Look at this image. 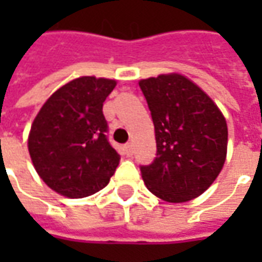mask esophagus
Returning <instances> with one entry per match:
<instances>
[{"instance_id":"esophagus-1","label":"esophagus","mask_w":262,"mask_h":262,"mask_svg":"<svg viewBox=\"0 0 262 262\" xmlns=\"http://www.w3.org/2000/svg\"><path fill=\"white\" fill-rule=\"evenodd\" d=\"M123 150H125L126 156L130 157L132 154H133V146H132V143H126L125 146H123Z\"/></svg>"}]
</instances>
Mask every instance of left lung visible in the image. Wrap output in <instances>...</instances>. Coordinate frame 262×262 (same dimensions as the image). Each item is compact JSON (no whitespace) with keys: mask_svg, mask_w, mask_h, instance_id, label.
<instances>
[{"mask_svg":"<svg viewBox=\"0 0 262 262\" xmlns=\"http://www.w3.org/2000/svg\"><path fill=\"white\" fill-rule=\"evenodd\" d=\"M139 86L147 101L157 143L153 163L140 165L146 187L167 202L199 196L225 164V116L184 75L163 74L142 80Z\"/></svg>","mask_w":262,"mask_h":262,"instance_id":"obj_1","label":"left lung"}]
</instances>
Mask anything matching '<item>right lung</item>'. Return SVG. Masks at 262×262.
Segmentation results:
<instances>
[{"label":"right lung","instance_id":"right-lung-1","mask_svg":"<svg viewBox=\"0 0 262 262\" xmlns=\"http://www.w3.org/2000/svg\"><path fill=\"white\" fill-rule=\"evenodd\" d=\"M116 81L80 77L49 98L28 147L37 174L56 192L85 198L108 185L120 156L108 139L102 106Z\"/></svg>","mask_w":262,"mask_h":262}]
</instances>
